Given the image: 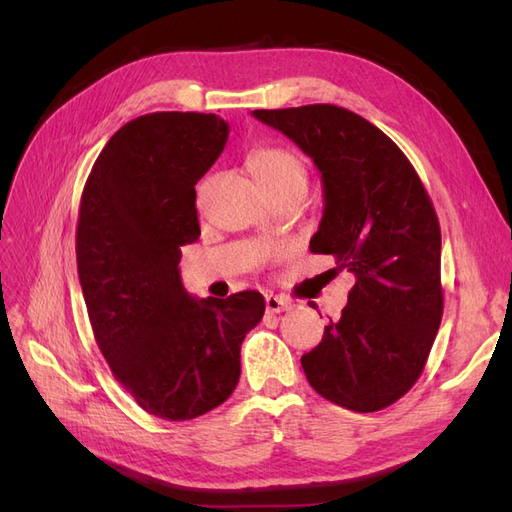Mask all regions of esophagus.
Masks as SVG:
<instances>
[{"label":"esophagus","instance_id":"esophagus-1","mask_svg":"<svg viewBox=\"0 0 512 512\" xmlns=\"http://www.w3.org/2000/svg\"><path fill=\"white\" fill-rule=\"evenodd\" d=\"M265 303H267V312L269 314H280V312H284V309L292 307V303L288 299L277 297V294H267Z\"/></svg>","mask_w":512,"mask_h":512}]
</instances>
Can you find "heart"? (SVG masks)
<instances>
[{"label": "heart", "instance_id": "1", "mask_svg": "<svg viewBox=\"0 0 512 512\" xmlns=\"http://www.w3.org/2000/svg\"><path fill=\"white\" fill-rule=\"evenodd\" d=\"M250 168L258 183L262 185L269 196L288 190V188H305L307 183V170L303 160L288 147L280 145H260L256 147L250 158ZM207 190V181L198 185L196 203H203V196Z\"/></svg>", "mask_w": 512, "mask_h": 512}]
</instances>
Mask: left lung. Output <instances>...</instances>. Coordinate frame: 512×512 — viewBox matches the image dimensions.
<instances>
[{
    "label": "left lung",
    "mask_w": 512,
    "mask_h": 512,
    "mask_svg": "<svg viewBox=\"0 0 512 512\" xmlns=\"http://www.w3.org/2000/svg\"><path fill=\"white\" fill-rule=\"evenodd\" d=\"M286 134L322 175L324 213L309 241L348 269L342 318L301 356L307 382L333 404L376 412L423 374L442 320L440 224L423 181L389 136L335 104L252 113Z\"/></svg>",
    "instance_id": "8db88e82"
}]
</instances>
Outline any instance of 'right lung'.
<instances>
[{"label":"right lung","instance_id":"add662e5","mask_svg":"<svg viewBox=\"0 0 512 512\" xmlns=\"http://www.w3.org/2000/svg\"><path fill=\"white\" fill-rule=\"evenodd\" d=\"M226 138L213 113L136 117L100 151L81 196L76 265L98 348L136 404L166 421L224 404L245 333L265 314L256 290L190 297L177 267L200 235L194 185Z\"/></svg>","mask_w":512,"mask_h":512}]
</instances>
